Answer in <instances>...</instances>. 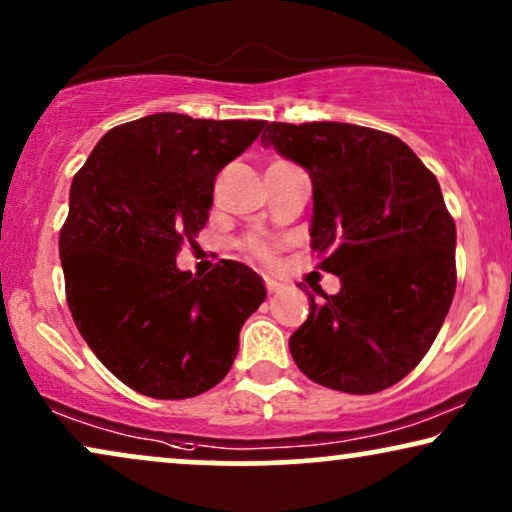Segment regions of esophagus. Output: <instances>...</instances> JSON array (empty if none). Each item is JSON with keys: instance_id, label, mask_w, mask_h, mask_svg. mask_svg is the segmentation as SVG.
Returning a JSON list of instances; mask_svg holds the SVG:
<instances>
[{"instance_id": "1", "label": "esophagus", "mask_w": 512, "mask_h": 512, "mask_svg": "<svg viewBox=\"0 0 512 512\" xmlns=\"http://www.w3.org/2000/svg\"><path fill=\"white\" fill-rule=\"evenodd\" d=\"M264 283H267V290L269 292H276L278 288H281V283H278L276 278H271V276H264Z\"/></svg>"}]
</instances>
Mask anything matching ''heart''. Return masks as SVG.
<instances>
[{"label": "heart", "mask_w": 512, "mask_h": 512, "mask_svg": "<svg viewBox=\"0 0 512 512\" xmlns=\"http://www.w3.org/2000/svg\"><path fill=\"white\" fill-rule=\"evenodd\" d=\"M248 243H250V250L255 252V255H260V257H269L271 255V245L264 241L262 236H252Z\"/></svg>", "instance_id": "heart-1"}]
</instances>
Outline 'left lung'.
Wrapping results in <instances>:
<instances>
[{"label":"left lung","instance_id":"8db88e82","mask_svg":"<svg viewBox=\"0 0 512 512\" xmlns=\"http://www.w3.org/2000/svg\"><path fill=\"white\" fill-rule=\"evenodd\" d=\"M262 145L309 170L311 248L342 290L290 337L299 370L342 393H379L421 363L456 290V227L440 185L391 133L337 121L278 124Z\"/></svg>","mask_w":512,"mask_h":512}]
</instances>
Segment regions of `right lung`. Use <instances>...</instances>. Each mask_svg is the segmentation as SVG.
<instances>
[{
	"mask_svg": "<svg viewBox=\"0 0 512 512\" xmlns=\"http://www.w3.org/2000/svg\"><path fill=\"white\" fill-rule=\"evenodd\" d=\"M264 121L161 112L102 135L70 187L60 229L65 297L102 365L156 400H185L227 377L238 332L267 297L262 276L220 260L175 267L206 227L215 177Z\"/></svg>",
	"mask_w": 512,
	"mask_h": 512,
	"instance_id": "1",
	"label": "right lung"
}]
</instances>
